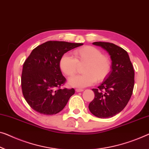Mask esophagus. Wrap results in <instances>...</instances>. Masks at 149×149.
<instances>
[{
  "instance_id": "obj_1",
  "label": "esophagus",
  "mask_w": 149,
  "mask_h": 149,
  "mask_svg": "<svg viewBox=\"0 0 149 149\" xmlns=\"http://www.w3.org/2000/svg\"><path fill=\"white\" fill-rule=\"evenodd\" d=\"M84 90H82V89H75V92H83Z\"/></svg>"
}]
</instances>
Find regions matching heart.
<instances>
[{"mask_svg": "<svg viewBox=\"0 0 149 149\" xmlns=\"http://www.w3.org/2000/svg\"><path fill=\"white\" fill-rule=\"evenodd\" d=\"M74 58L68 54H63L59 59L61 72L68 77L76 74L78 65L85 64L82 69L83 74L69 79L71 86L85 88L95 82L104 80L111 70V62L103 55L101 51L92 46H86L74 52Z\"/></svg>", "mask_w": 149, "mask_h": 149, "instance_id": "heart-1", "label": "heart"}]
</instances>
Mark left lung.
<instances>
[{
	"label": "left lung",
	"mask_w": 149,
	"mask_h": 149,
	"mask_svg": "<svg viewBox=\"0 0 149 149\" xmlns=\"http://www.w3.org/2000/svg\"><path fill=\"white\" fill-rule=\"evenodd\" d=\"M110 56L111 71L97 89L94 88V99L89 104L93 115L100 118H111L123 110L132 96L134 71L129 55L124 49L113 43L94 42Z\"/></svg>",
	"instance_id": "left-lung-1"
}]
</instances>
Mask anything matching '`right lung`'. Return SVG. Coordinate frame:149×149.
<instances>
[{
  "mask_svg": "<svg viewBox=\"0 0 149 149\" xmlns=\"http://www.w3.org/2000/svg\"><path fill=\"white\" fill-rule=\"evenodd\" d=\"M83 43L47 41L32 51L23 64L21 87L26 101L40 114H57L74 94V88L57 89L65 81L59 68L64 53Z\"/></svg>",
  "mask_w": 149,
  "mask_h": 149,
  "instance_id": "right-lung-1",
  "label": "right lung"
}]
</instances>
